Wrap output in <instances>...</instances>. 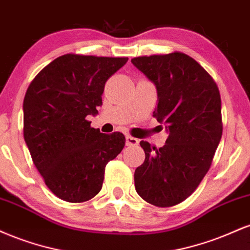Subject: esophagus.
<instances>
[{"mask_svg":"<svg viewBox=\"0 0 250 250\" xmlns=\"http://www.w3.org/2000/svg\"><path fill=\"white\" fill-rule=\"evenodd\" d=\"M125 145L127 146H137L139 145V140L135 139L133 136H125Z\"/></svg>","mask_w":250,"mask_h":250,"instance_id":"1","label":"esophagus"}]
</instances>
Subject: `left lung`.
I'll use <instances>...</instances> for the list:
<instances>
[{"label": "left lung", "instance_id": "obj_1", "mask_svg": "<svg viewBox=\"0 0 250 250\" xmlns=\"http://www.w3.org/2000/svg\"><path fill=\"white\" fill-rule=\"evenodd\" d=\"M131 63L156 87L153 116L169 133L159 149L140 142L146 159L135 170V189L150 205L173 207L194 193L213 162L222 136L219 88L180 51L134 57Z\"/></svg>", "mask_w": 250, "mask_h": 250}]
</instances>
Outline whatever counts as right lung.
Returning a JSON list of instances; mask_svg holds the SVG:
<instances>
[{
  "mask_svg": "<svg viewBox=\"0 0 250 250\" xmlns=\"http://www.w3.org/2000/svg\"><path fill=\"white\" fill-rule=\"evenodd\" d=\"M128 57L65 54L31 81L23 101V136L47 187L63 201L100 193L109 161L125 145L122 133L102 134L88 115L102 105L104 84Z\"/></svg>",
  "mask_w": 250,
  "mask_h": 250,
  "instance_id": "add662e5",
  "label": "right lung"
}]
</instances>
